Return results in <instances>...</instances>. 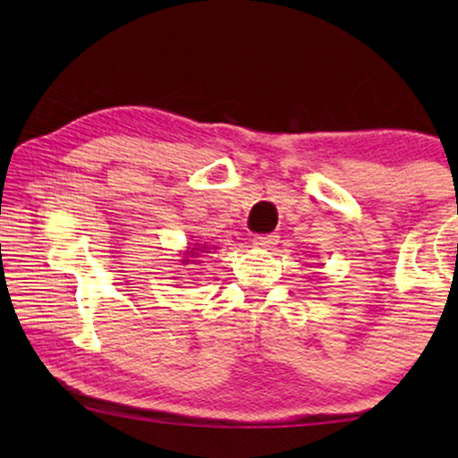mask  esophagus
Wrapping results in <instances>:
<instances>
[{"label": "esophagus", "instance_id": "esophagus-1", "mask_svg": "<svg viewBox=\"0 0 458 458\" xmlns=\"http://www.w3.org/2000/svg\"><path fill=\"white\" fill-rule=\"evenodd\" d=\"M254 246L259 248H271L275 242H277V235H271V233H262V235H254Z\"/></svg>", "mask_w": 458, "mask_h": 458}]
</instances>
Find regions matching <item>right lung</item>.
I'll list each match as a JSON object with an SVG mask.
<instances>
[{"mask_svg": "<svg viewBox=\"0 0 458 458\" xmlns=\"http://www.w3.org/2000/svg\"><path fill=\"white\" fill-rule=\"evenodd\" d=\"M193 250H196V248H193ZM193 254H196V252H191V256H193ZM185 262H191V265H196V260H185Z\"/></svg>", "mask_w": 458, "mask_h": 458, "instance_id": "right-lung-1", "label": "right lung"}]
</instances>
